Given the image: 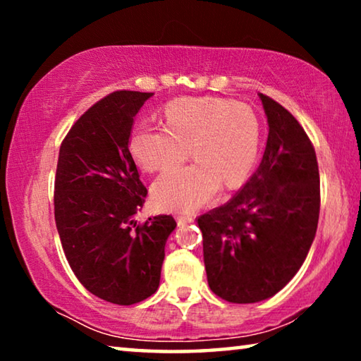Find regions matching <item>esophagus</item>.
Segmentation results:
<instances>
[{"label":"esophagus","mask_w":361,"mask_h":361,"mask_svg":"<svg viewBox=\"0 0 361 361\" xmlns=\"http://www.w3.org/2000/svg\"><path fill=\"white\" fill-rule=\"evenodd\" d=\"M192 221H194V218L189 216V215H180V216H176V223H178V226L189 224V223H192Z\"/></svg>","instance_id":"esophagus-1"}]
</instances>
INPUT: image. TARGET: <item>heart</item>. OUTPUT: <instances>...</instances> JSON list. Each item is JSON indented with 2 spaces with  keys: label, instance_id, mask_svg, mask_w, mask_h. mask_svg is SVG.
I'll return each instance as SVG.
<instances>
[{
  "label": "heart",
  "instance_id": "obj_1",
  "mask_svg": "<svg viewBox=\"0 0 361 361\" xmlns=\"http://www.w3.org/2000/svg\"><path fill=\"white\" fill-rule=\"evenodd\" d=\"M258 116L245 103L216 97L178 99L166 106V127L140 126L129 148L146 172L170 169L152 185L154 202L164 210L194 212L209 204L221 185L235 188L247 178L259 151Z\"/></svg>",
  "mask_w": 361,
  "mask_h": 361
}]
</instances>
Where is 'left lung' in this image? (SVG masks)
I'll list each match as a JSON object with an SVG mask.
<instances>
[{"mask_svg":"<svg viewBox=\"0 0 361 361\" xmlns=\"http://www.w3.org/2000/svg\"><path fill=\"white\" fill-rule=\"evenodd\" d=\"M269 135L262 161L229 202L197 218L210 290L259 302L296 276L315 239L320 175L307 133L288 109L259 94Z\"/></svg>","mask_w":361,"mask_h":361,"instance_id":"1","label":"left lung"}]
</instances>
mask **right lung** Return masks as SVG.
Listing matches in <instances>:
<instances>
[{
    "instance_id": "add662e5",
    "label": "right lung",
    "mask_w": 361,
    "mask_h": 361,
    "mask_svg": "<svg viewBox=\"0 0 361 361\" xmlns=\"http://www.w3.org/2000/svg\"><path fill=\"white\" fill-rule=\"evenodd\" d=\"M149 92L118 90L90 106L60 146L54 213L66 261L92 295L130 305L154 295L176 221L137 224L145 185L129 151L135 118Z\"/></svg>"
}]
</instances>
